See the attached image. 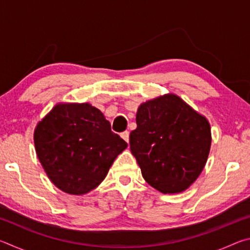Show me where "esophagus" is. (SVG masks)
<instances>
[{"mask_svg": "<svg viewBox=\"0 0 250 250\" xmlns=\"http://www.w3.org/2000/svg\"><path fill=\"white\" fill-rule=\"evenodd\" d=\"M121 138L124 139L125 141L129 142V131H124V132H121Z\"/></svg>", "mask_w": 250, "mask_h": 250, "instance_id": "1", "label": "esophagus"}]
</instances>
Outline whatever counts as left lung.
Masks as SVG:
<instances>
[{
	"instance_id": "1",
	"label": "left lung",
	"mask_w": 250,
	"mask_h": 250,
	"mask_svg": "<svg viewBox=\"0 0 250 250\" xmlns=\"http://www.w3.org/2000/svg\"><path fill=\"white\" fill-rule=\"evenodd\" d=\"M210 126L180 97L166 95L142 104L130 150L143 179L164 194L183 192L205 167Z\"/></svg>"
}]
</instances>
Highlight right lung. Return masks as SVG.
Instances as JSON below:
<instances>
[{"instance_id": "1", "label": "right lung", "mask_w": 250, "mask_h": 250, "mask_svg": "<svg viewBox=\"0 0 250 250\" xmlns=\"http://www.w3.org/2000/svg\"><path fill=\"white\" fill-rule=\"evenodd\" d=\"M36 153L50 181L82 195L97 188L126 146L110 122L89 104H59L37 125Z\"/></svg>"}]
</instances>
